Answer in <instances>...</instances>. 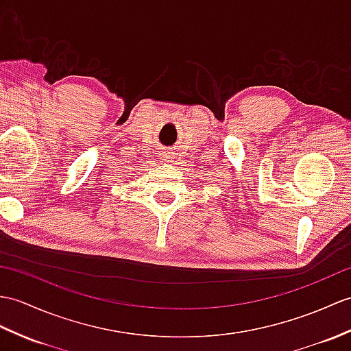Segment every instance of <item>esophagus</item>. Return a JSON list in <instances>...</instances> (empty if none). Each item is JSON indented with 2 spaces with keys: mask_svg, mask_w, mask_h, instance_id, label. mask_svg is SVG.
Masks as SVG:
<instances>
[{
  "mask_svg": "<svg viewBox=\"0 0 351 351\" xmlns=\"http://www.w3.org/2000/svg\"><path fill=\"white\" fill-rule=\"evenodd\" d=\"M160 157L165 160V161H170L173 158V152L170 151V149H162L161 152H160Z\"/></svg>",
  "mask_w": 351,
  "mask_h": 351,
  "instance_id": "obj_1",
  "label": "esophagus"
}]
</instances>
